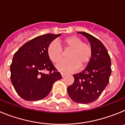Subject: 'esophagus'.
Instances as JSON below:
<instances>
[{"label": "esophagus", "mask_w": 125, "mask_h": 125, "mask_svg": "<svg viewBox=\"0 0 125 125\" xmlns=\"http://www.w3.org/2000/svg\"><path fill=\"white\" fill-rule=\"evenodd\" d=\"M61 75H62V78H63V77H64V76H66V75H67V74L64 73H61Z\"/></svg>", "instance_id": "1"}]
</instances>
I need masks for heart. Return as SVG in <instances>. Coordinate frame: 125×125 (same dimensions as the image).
I'll use <instances>...</instances> for the list:
<instances>
[{"label":"heart","mask_w":125,"mask_h":125,"mask_svg":"<svg viewBox=\"0 0 125 125\" xmlns=\"http://www.w3.org/2000/svg\"><path fill=\"white\" fill-rule=\"evenodd\" d=\"M65 52L70 51L69 60L57 65L59 70L63 72H72L78 68H83L90 62L93 56L91 45L83 42L82 39L76 36H71L61 39L58 43L53 42L47 48V55L53 63L57 64L63 59Z\"/></svg>","instance_id":"heart-1"}]
</instances>
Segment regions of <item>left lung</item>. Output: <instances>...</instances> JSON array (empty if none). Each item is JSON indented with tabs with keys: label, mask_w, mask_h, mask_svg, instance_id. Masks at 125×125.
Here are the masks:
<instances>
[{
	"label": "left lung",
	"mask_w": 125,
	"mask_h": 125,
	"mask_svg": "<svg viewBox=\"0 0 125 125\" xmlns=\"http://www.w3.org/2000/svg\"><path fill=\"white\" fill-rule=\"evenodd\" d=\"M88 39L93 49L91 60L84 70L73 75L74 81L68 88L73 101L88 104L96 101L109 83L111 74V58L99 39L84 32H78Z\"/></svg>",
	"instance_id": "obj_1"
}]
</instances>
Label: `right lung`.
<instances>
[{"instance_id": "1", "label": "right lung", "mask_w": 125, "mask_h": 125, "mask_svg": "<svg viewBox=\"0 0 125 125\" xmlns=\"http://www.w3.org/2000/svg\"><path fill=\"white\" fill-rule=\"evenodd\" d=\"M61 34H46L25 43L14 54L10 64V79L20 96L27 101L46 98L53 84L62 76L47 55L51 42ZM47 70V74L42 71Z\"/></svg>"}]
</instances>
